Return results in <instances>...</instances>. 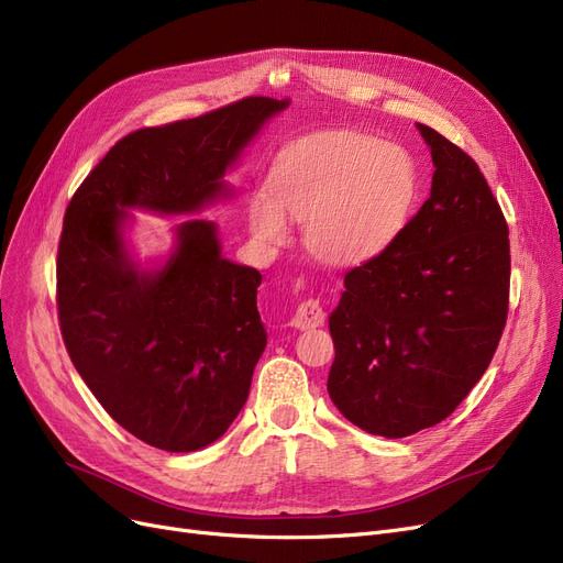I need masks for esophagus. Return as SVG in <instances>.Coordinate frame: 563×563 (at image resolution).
<instances>
[{
	"mask_svg": "<svg viewBox=\"0 0 563 563\" xmlns=\"http://www.w3.org/2000/svg\"><path fill=\"white\" fill-rule=\"evenodd\" d=\"M322 322H324V310H322L320 299H306L297 306V313L289 324L297 329H316Z\"/></svg>",
	"mask_w": 563,
	"mask_h": 563,
	"instance_id": "esophagus-1",
	"label": "esophagus"
}]
</instances>
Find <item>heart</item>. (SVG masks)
Wrapping results in <instances>:
<instances>
[{
  "mask_svg": "<svg viewBox=\"0 0 563 563\" xmlns=\"http://www.w3.org/2000/svg\"><path fill=\"white\" fill-rule=\"evenodd\" d=\"M418 192V166L401 145L350 130L322 132L280 151L266 195L247 203V222L266 245L287 241V218L306 222V247L318 260L357 264L401 234Z\"/></svg>",
  "mask_w": 563,
  "mask_h": 563,
  "instance_id": "obj_1",
  "label": "heart"
}]
</instances>
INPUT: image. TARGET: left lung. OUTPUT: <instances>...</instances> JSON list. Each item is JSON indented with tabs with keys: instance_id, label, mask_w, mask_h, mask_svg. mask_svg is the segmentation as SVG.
<instances>
[{
	"instance_id": "obj_1",
	"label": "left lung",
	"mask_w": 563,
	"mask_h": 563,
	"mask_svg": "<svg viewBox=\"0 0 563 563\" xmlns=\"http://www.w3.org/2000/svg\"><path fill=\"white\" fill-rule=\"evenodd\" d=\"M431 195L380 255L345 274L327 389L352 424L404 439L443 422L487 371L510 297L501 206L460 145L418 124Z\"/></svg>"
}]
</instances>
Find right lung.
Wrapping results in <instances>:
<instances>
[{
	"mask_svg": "<svg viewBox=\"0 0 563 563\" xmlns=\"http://www.w3.org/2000/svg\"><path fill=\"white\" fill-rule=\"evenodd\" d=\"M287 99L245 97L120 139L71 197L57 247V316L97 401L139 441L195 452L241 412L266 347L262 274L222 257L218 227L185 220L164 266L124 247V208L197 213L224 199L222 176Z\"/></svg>",
	"mask_w": 563,
	"mask_h": 563,
	"instance_id": "add662e5",
	"label": "right lung"
}]
</instances>
